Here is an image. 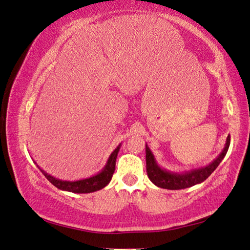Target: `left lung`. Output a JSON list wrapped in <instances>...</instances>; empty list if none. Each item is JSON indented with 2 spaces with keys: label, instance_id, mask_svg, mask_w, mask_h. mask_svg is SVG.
<instances>
[{
  "label": "left lung",
  "instance_id": "obj_1",
  "mask_svg": "<svg viewBox=\"0 0 250 250\" xmlns=\"http://www.w3.org/2000/svg\"><path fill=\"white\" fill-rule=\"evenodd\" d=\"M230 143V137L229 135L226 139L225 146L223 151L217 156L211 164H208L201 168L192 169L185 172H171L166 169L161 168L157 165V163L154 158L153 153L148 148L146 144V172L149 180L160 188L169 189V190H179L192 187L197 184H201L206 180L213 171L216 169V167L220 165V163L223 160L226 153L229 151Z\"/></svg>",
  "mask_w": 250,
  "mask_h": 250
}]
</instances>
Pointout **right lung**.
Wrapping results in <instances>:
<instances>
[{
  "instance_id": "add662e5",
  "label": "right lung",
  "mask_w": 250,
  "mask_h": 250,
  "mask_svg": "<svg viewBox=\"0 0 250 250\" xmlns=\"http://www.w3.org/2000/svg\"><path fill=\"white\" fill-rule=\"evenodd\" d=\"M120 145L119 144L115 148L109 158H108L106 166L104 167L103 170L101 172H98L97 175H95L93 177H89V178L86 179H81V180H76V181H65V180H60L54 178L53 176L47 174L46 171L42 170L40 167L38 166V168L42 170L44 177L51 183L53 186H56L58 189L60 190H64V191H70V192H74V193H89V192H94L97 191V190H101L104 187L110 183V180L112 178L113 172H115L116 168V160H117V155L118 152L120 149Z\"/></svg>"
}]
</instances>
